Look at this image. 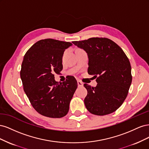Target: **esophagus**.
Here are the masks:
<instances>
[{"mask_svg": "<svg viewBox=\"0 0 149 149\" xmlns=\"http://www.w3.org/2000/svg\"><path fill=\"white\" fill-rule=\"evenodd\" d=\"M77 83H78V86L79 87H80V86H83V83L81 81H79V80H78V81H77Z\"/></svg>", "mask_w": 149, "mask_h": 149, "instance_id": "1", "label": "esophagus"}]
</instances>
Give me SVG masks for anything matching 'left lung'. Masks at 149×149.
<instances>
[{"instance_id": "obj_1", "label": "left lung", "mask_w": 149, "mask_h": 149, "mask_svg": "<svg viewBox=\"0 0 149 149\" xmlns=\"http://www.w3.org/2000/svg\"><path fill=\"white\" fill-rule=\"evenodd\" d=\"M72 43L87 53L88 73L94 75L97 83L96 87L84 84L88 91L84 100L86 107L97 116L112 113L123 104L132 83L127 56L118 45L107 38L93 37Z\"/></svg>"}]
</instances>
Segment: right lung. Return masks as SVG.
<instances>
[{
    "instance_id": "add662e5",
    "label": "right lung",
    "mask_w": 149,
    "mask_h": 149,
    "mask_svg": "<svg viewBox=\"0 0 149 149\" xmlns=\"http://www.w3.org/2000/svg\"><path fill=\"white\" fill-rule=\"evenodd\" d=\"M71 45L70 42L52 38L41 40L24 57L20 78L24 91L31 106L42 116L61 118L68 112L77 81L70 76L65 81L58 83L54 73L62 70L63 55Z\"/></svg>"
}]
</instances>
